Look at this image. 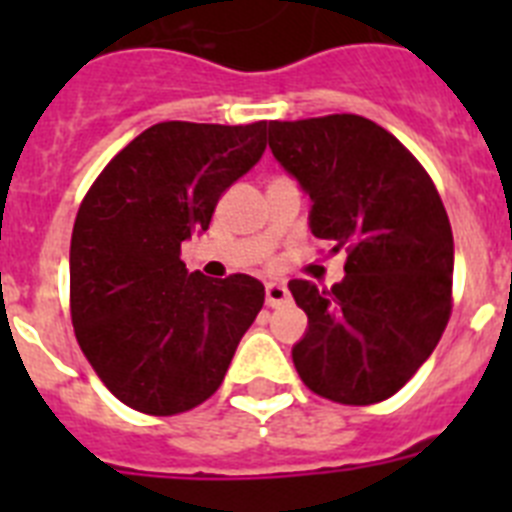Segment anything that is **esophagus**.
<instances>
[{
  "label": "esophagus",
  "mask_w": 512,
  "mask_h": 512,
  "mask_svg": "<svg viewBox=\"0 0 512 512\" xmlns=\"http://www.w3.org/2000/svg\"><path fill=\"white\" fill-rule=\"evenodd\" d=\"M289 300V289L279 282H269L266 284V305L269 307H279Z\"/></svg>",
  "instance_id": "1"
}]
</instances>
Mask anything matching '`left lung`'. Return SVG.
<instances>
[{
    "mask_svg": "<svg viewBox=\"0 0 512 512\" xmlns=\"http://www.w3.org/2000/svg\"><path fill=\"white\" fill-rule=\"evenodd\" d=\"M269 148L310 194L312 235L348 253L330 289L289 282L307 312L292 348L297 374L341 405L387 400L433 354L454 305V235L436 184L361 115L274 120Z\"/></svg>",
    "mask_w": 512,
    "mask_h": 512,
    "instance_id": "left-lung-1",
    "label": "left lung"
}]
</instances>
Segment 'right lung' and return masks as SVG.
Returning a JSON list of instances; mask_svg holds the SVG:
<instances>
[{"label":"right lung","instance_id":"add662e5","mask_svg":"<svg viewBox=\"0 0 512 512\" xmlns=\"http://www.w3.org/2000/svg\"><path fill=\"white\" fill-rule=\"evenodd\" d=\"M266 148V122L169 120L94 179L71 235V323L104 387L146 415L197 408L223 384L264 307L248 274H189L182 241L210 228L225 189Z\"/></svg>","mask_w":512,"mask_h":512}]
</instances>
